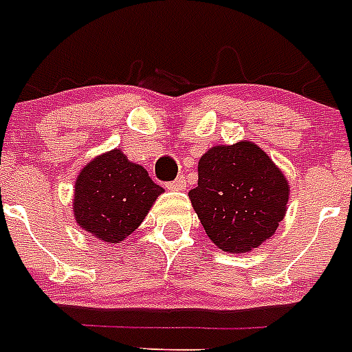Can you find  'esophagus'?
Returning <instances> with one entry per match:
<instances>
[{
    "label": "esophagus",
    "mask_w": 352,
    "mask_h": 352,
    "mask_svg": "<svg viewBox=\"0 0 352 352\" xmlns=\"http://www.w3.org/2000/svg\"><path fill=\"white\" fill-rule=\"evenodd\" d=\"M167 187L170 190H184L187 187V179H185V176H178L174 182L167 184Z\"/></svg>",
    "instance_id": "esophagus-1"
}]
</instances>
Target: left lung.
<instances>
[{
  "instance_id": "left-lung-1",
  "label": "left lung",
  "mask_w": 352,
  "mask_h": 352,
  "mask_svg": "<svg viewBox=\"0 0 352 352\" xmlns=\"http://www.w3.org/2000/svg\"><path fill=\"white\" fill-rule=\"evenodd\" d=\"M205 232L225 252H249L269 240L285 216L289 184L251 142L218 145L198 163L189 192Z\"/></svg>"
}]
</instances>
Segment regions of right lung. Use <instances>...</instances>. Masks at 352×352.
Here are the masks:
<instances>
[{
    "instance_id": "1",
    "label": "right lung",
    "mask_w": 352,
    "mask_h": 352,
    "mask_svg": "<svg viewBox=\"0 0 352 352\" xmlns=\"http://www.w3.org/2000/svg\"><path fill=\"white\" fill-rule=\"evenodd\" d=\"M162 192L142 165L114 148L92 160L76 179V221L100 240L120 243L142 223Z\"/></svg>"
}]
</instances>
